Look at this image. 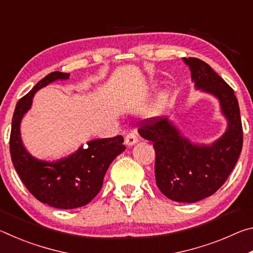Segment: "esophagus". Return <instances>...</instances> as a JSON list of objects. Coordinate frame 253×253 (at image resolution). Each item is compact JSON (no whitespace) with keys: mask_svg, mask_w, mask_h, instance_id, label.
Returning a JSON list of instances; mask_svg holds the SVG:
<instances>
[{"mask_svg":"<svg viewBox=\"0 0 253 253\" xmlns=\"http://www.w3.org/2000/svg\"><path fill=\"white\" fill-rule=\"evenodd\" d=\"M137 142H138V138H137V136L134 132H129V134L125 137V144L127 146H134Z\"/></svg>","mask_w":253,"mask_h":253,"instance_id":"obj_1","label":"esophagus"}]
</instances>
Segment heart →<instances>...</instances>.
Returning a JSON list of instances; mask_svg holds the SVG:
<instances>
[{
    "instance_id": "b5f03b06",
    "label": "heart",
    "mask_w": 253,
    "mask_h": 253,
    "mask_svg": "<svg viewBox=\"0 0 253 253\" xmlns=\"http://www.w3.org/2000/svg\"><path fill=\"white\" fill-rule=\"evenodd\" d=\"M166 98H168V93L166 92H162L161 95L158 96L157 101H156V106H155V114H160L163 110V108H164Z\"/></svg>"
}]
</instances>
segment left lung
I'll return each instance as SVG.
<instances>
[{
	"instance_id": "8db88e82",
	"label": "left lung",
	"mask_w": 253,
	"mask_h": 253,
	"mask_svg": "<svg viewBox=\"0 0 253 253\" xmlns=\"http://www.w3.org/2000/svg\"><path fill=\"white\" fill-rule=\"evenodd\" d=\"M195 90L213 96L226 121L225 131L210 144L192 142L169 118L154 119L139 128L155 149V177L166 198L194 203L209 198L223 185L242 151V124L233 89L208 63L183 58Z\"/></svg>"
}]
</instances>
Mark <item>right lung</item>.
Instances as JSON below:
<instances>
[{
    "instance_id": "add662e5",
    "label": "right lung",
    "mask_w": 253,
    "mask_h": 253,
    "mask_svg": "<svg viewBox=\"0 0 253 253\" xmlns=\"http://www.w3.org/2000/svg\"><path fill=\"white\" fill-rule=\"evenodd\" d=\"M70 74L54 71L45 76L16 104L12 119L10 153L21 181L34 198L52 208L70 210L88 204L99 193L109 165L125 151L123 136L88 140L70 155L57 161L34 157L21 137V122L31 109L37 91Z\"/></svg>"
}]
</instances>
